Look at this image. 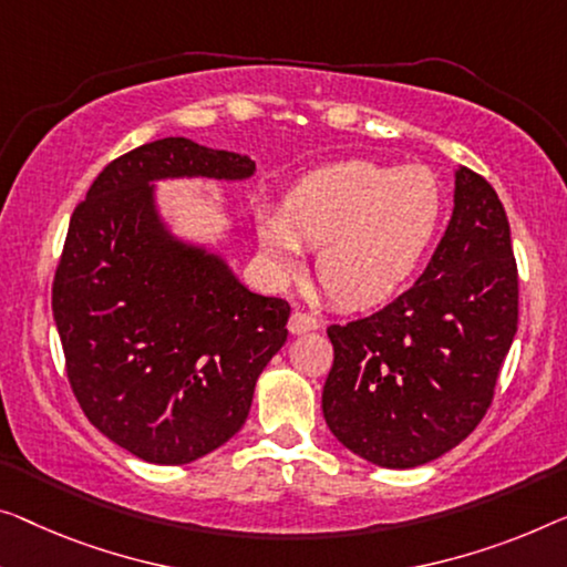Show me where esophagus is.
<instances>
[{"label": "esophagus", "mask_w": 567, "mask_h": 567, "mask_svg": "<svg viewBox=\"0 0 567 567\" xmlns=\"http://www.w3.org/2000/svg\"><path fill=\"white\" fill-rule=\"evenodd\" d=\"M287 328H290V333H292V336H302V333L316 331V328H318V320L312 318V316H308V312L295 310L292 316H290V323H287Z\"/></svg>", "instance_id": "1"}]
</instances>
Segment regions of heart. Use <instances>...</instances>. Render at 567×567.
Here are the masks:
<instances>
[{"label":"heart","instance_id":"1","mask_svg":"<svg viewBox=\"0 0 567 567\" xmlns=\"http://www.w3.org/2000/svg\"><path fill=\"white\" fill-rule=\"evenodd\" d=\"M445 190L425 165L343 159L302 175L282 208L255 214L261 255L277 275L302 265V247H320L316 275L346 308L394 298L433 249Z\"/></svg>","mask_w":567,"mask_h":567}]
</instances>
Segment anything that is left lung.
<instances>
[{"mask_svg":"<svg viewBox=\"0 0 567 567\" xmlns=\"http://www.w3.org/2000/svg\"><path fill=\"white\" fill-rule=\"evenodd\" d=\"M517 316L504 206L484 177L458 167L453 216L420 280L374 316L328 328L331 433L382 468L441 458L486 415Z\"/></svg>","mask_w":567,"mask_h":567,"instance_id":"left-lung-1","label":"left lung"}]
</instances>
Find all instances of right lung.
Returning <instances> with one entry per match:
<instances>
[{"mask_svg":"<svg viewBox=\"0 0 567 567\" xmlns=\"http://www.w3.org/2000/svg\"><path fill=\"white\" fill-rule=\"evenodd\" d=\"M255 171L247 155L165 137L109 163L71 216L53 282L68 382L91 425L147 463L181 466L239 433L290 318L218 251L175 236L155 183Z\"/></svg>","mask_w":567,"mask_h":567,"instance_id":"right-lung-1","label":"right lung"}]
</instances>
